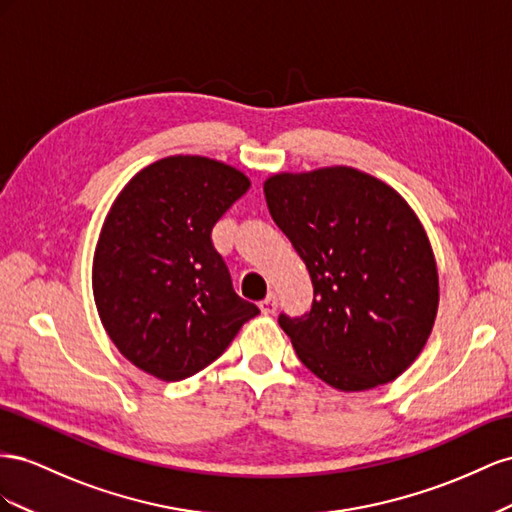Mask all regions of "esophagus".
<instances>
[{
	"label": "esophagus",
	"mask_w": 512,
	"mask_h": 512,
	"mask_svg": "<svg viewBox=\"0 0 512 512\" xmlns=\"http://www.w3.org/2000/svg\"><path fill=\"white\" fill-rule=\"evenodd\" d=\"M259 309H261V313H266V315L276 311V294H274V291H270V294L259 302Z\"/></svg>",
	"instance_id": "1"
}]
</instances>
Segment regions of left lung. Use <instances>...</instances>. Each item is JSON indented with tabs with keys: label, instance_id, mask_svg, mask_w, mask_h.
<instances>
[{
	"label": "left lung",
	"instance_id": "obj_1",
	"mask_svg": "<svg viewBox=\"0 0 512 512\" xmlns=\"http://www.w3.org/2000/svg\"><path fill=\"white\" fill-rule=\"evenodd\" d=\"M264 193L313 281L311 311L279 317L304 367L345 392L397 379L425 347L440 302L414 210L354 167L276 173Z\"/></svg>",
	"mask_w": 512,
	"mask_h": 512
}]
</instances>
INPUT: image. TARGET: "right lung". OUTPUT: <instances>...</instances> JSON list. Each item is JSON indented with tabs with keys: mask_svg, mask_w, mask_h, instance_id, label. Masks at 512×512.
<instances>
[{
	"mask_svg": "<svg viewBox=\"0 0 512 512\" xmlns=\"http://www.w3.org/2000/svg\"><path fill=\"white\" fill-rule=\"evenodd\" d=\"M251 186L206 156H167L130 180L102 223L94 300L120 354L163 382L221 356L259 313L231 285L212 227Z\"/></svg>",
	"mask_w": 512,
	"mask_h": 512,
	"instance_id": "right-lung-1",
	"label": "right lung"
}]
</instances>
